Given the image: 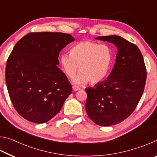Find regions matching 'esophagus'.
Returning a JSON list of instances; mask_svg holds the SVG:
<instances>
[{
    "mask_svg": "<svg viewBox=\"0 0 157 157\" xmlns=\"http://www.w3.org/2000/svg\"><path fill=\"white\" fill-rule=\"evenodd\" d=\"M73 89L74 91H78V90L80 89V88H79V87L78 86H75V85H73Z\"/></svg>",
    "mask_w": 157,
    "mask_h": 157,
    "instance_id": "esophagus-1",
    "label": "esophagus"
}]
</instances>
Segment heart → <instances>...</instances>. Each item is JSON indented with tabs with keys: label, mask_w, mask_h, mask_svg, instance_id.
<instances>
[{
	"label": "heart",
	"mask_w": 157,
	"mask_h": 157,
	"mask_svg": "<svg viewBox=\"0 0 157 157\" xmlns=\"http://www.w3.org/2000/svg\"><path fill=\"white\" fill-rule=\"evenodd\" d=\"M71 53H63L59 61L66 75L72 77L73 83L96 84L103 80L109 71L113 62L111 50L105 44L90 41H80L71 48Z\"/></svg>",
	"instance_id": "heart-1"
}]
</instances>
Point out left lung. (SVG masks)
Instances as JSON below:
<instances>
[{
	"label": "left lung",
	"mask_w": 157,
	"mask_h": 157,
	"mask_svg": "<svg viewBox=\"0 0 157 157\" xmlns=\"http://www.w3.org/2000/svg\"><path fill=\"white\" fill-rule=\"evenodd\" d=\"M95 39L113 44L118 53L108 78L85 89V109L95 124L111 126L125 120L134 111L144 91L147 72L143 55L135 44L117 35Z\"/></svg>",
	"instance_id": "obj_1"
}]
</instances>
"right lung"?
Wrapping results in <instances>:
<instances>
[{
  "mask_svg": "<svg viewBox=\"0 0 157 157\" xmlns=\"http://www.w3.org/2000/svg\"><path fill=\"white\" fill-rule=\"evenodd\" d=\"M74 41L68 34L42 32L26 34L15 45L5 80L13 106L26 120L46 123L71 94L72 86L57 65L59 52Z\"/></svg>",
  "mask_w": 157,
  "mask_h": 157,
  "instance_id": "1",
  "label": "right lung"
}]
</instances>
